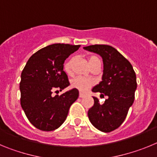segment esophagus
Returning a JSON list of instances; mask_svg holds the SVG:
<instances>
[{
	"label": "esophagus",
	"instance_id": "esophagus-1",
	"mask_svg": "<svg viewBox=\"0 0 157 157\" xmlns=\"http://www.w3.org/2000/svg\"><path fill=\"white\" fill-rule=\"evenodd\" d=\"M85 94H82V93H80L79 94V98H85Z\"/></svg>",
	"mask_w": 157,
	"mask_h": 157
}]
</instances>
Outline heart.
Here are the masks:
<instances>
[{"mask_svg":"<svg viewBox=\"0 0 157 157\" xmlns=\"http://www.w3.org/2000/svg\"><path fill=\"white\" fill-rule=\"evenodd\" d=\"M97 59H99V58L96 56H91L89 57V63H90V66ZM72 64H73V58H70L65 62L64 65H63L64 71L67 75L72 74ZM94 83H95L94 81L91 78L78 76V77L75 78L71 80V87L77 89L81 92H86L89 89L91 88L94 85Z\"/></svg>","mask_w":157,"mask_h":157,"instance_id":"obj_1","label":"heart"}]
</instances>
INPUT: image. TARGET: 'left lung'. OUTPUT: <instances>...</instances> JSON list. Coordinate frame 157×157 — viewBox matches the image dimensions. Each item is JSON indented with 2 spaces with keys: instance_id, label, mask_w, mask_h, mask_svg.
<instances>
[{
  "instance_id": "obj_1",
  "label": "left lung",
  "mask_w": 157,
  "mask_h": 157,
  "mask_svg": "<svg viewBox=\"0 0 157 157\" xmlns=\"http://www.w3.org/2000/svg\"><path fill=\"white\" fill-rule=\"evenodd\" d=\"M84 49L99 54L103 59L102 81L92 91L108 97L102 105L94 97V105L88 111L89 120L102 132H111L123 123L134 103L137 89L135 72L131 63L110 45H93Z\"/></svg>"
}]
</instances>
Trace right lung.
<instances>
[{
	"label": "right lung",
	"mask_w": 157,
	"mask_h": 157,
	"mask_svg": "<svg viewBox=\"0 0 157 157\" xmlns=\"http://www.w3.org/2000/svg\"><path fill=\"white\" fill-rule=\"evenodd\" d=\"M79 45L52 44L41 48L30 57L21 73L20 103L32 125L43 131H52L66 120L71 105L78 98V90L72 89L61 94L70 85L63 71V63Z\"/></svg>",
	"instance_id": "add662e5"
}]
</instances>
